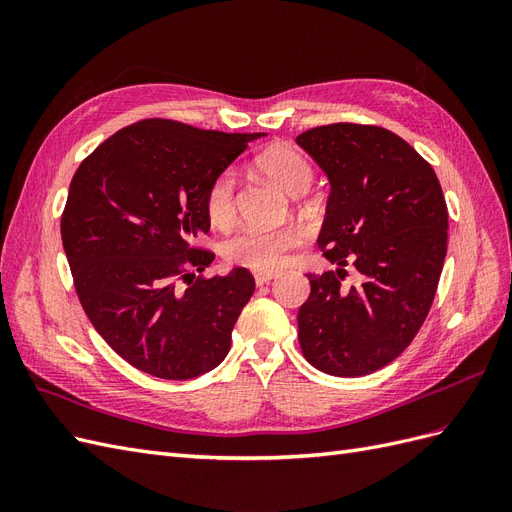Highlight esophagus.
Wrapping results in <instances>:
<instances>
[{"label": "esophagus", "instance_id": "obj_1", "mask_svg": "<svg viewBox=\"0 0 512 512\" xmlns=\"http://www.w3.org/2000/svg\"><path fill=\"white\" fill-rule=\"evenodd\" d=\"M275 277H277L275 271H254V280H256L258 286L269 284L271 280H275Z\"/></svg>", "mask_w": 512, "mask_h": 512}]
</instances>
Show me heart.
Here are the masks:
<instances>
[{
  "instance_id": "b5f03b06",
  "label": "heart",
  "mask_w": 512,
  "mask_h": 512,
  "mask_svg": "<svg viewBox=\"0 0 512 512\" xmlns=\"http://www.w3.org/2000/svg\"><path fill=\"white\" fill-rule=\"evenodd\" d=\"M256 166L288 194H303L314 179L312 166L299 151L290 147L262 151L256 158ZM235 185L237 179L232 170H224L209 183L205 211L215 228H230L237 218ZM301 243L303 230L299 226H250L226 241L224 256L252 271H277L286 265Z\"/></svg>"
}]
</instances>
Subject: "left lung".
Returning a JSON list of instances; mask_svg holds the SVG:
<instances>
[{
    "label": "left lung",
    "mask_w": 512,
    "mask_h": 512,
    "mask_svg": "<svg viewBox=\"0 0 512 512\" xmlns=\"http://www.w3.org/2000/svg\"><path fill=\"white\" fill-rule=\"evenodd\" d=\"M297 145L331 183L318 245L337 267L307 273L301 350L324 374L365 376L395 361L429 314L446 256L444 194L429 162L391 130L331 123ZM346 264L361 287L341 286Z\"/></svg>",
    "instance_id": "1"
}]
</instances>
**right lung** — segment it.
I'll list each match as a JSON object with an SVG mask.
<instances>
[{"label":"right lung","instance_id":"add662e5","mask_svg":"<svg viewBox=\"0 0 512 512\" xmlns=\"http://www.w3.org/2000/svg\"><path fill=\"white\" fill-rule=\"evenodd\" d=\"M260 136L143 119L72 177L61 241L76 294L104 342L145 374L190 380L226 359L254 277L243 267L196 275L215 254L192 243L211 226L209 183Z\"/></svg>","mask_w":512,"mask_h":512}]
</instances>
